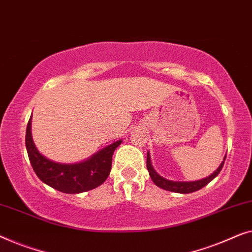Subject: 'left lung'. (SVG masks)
<instances>
[{
	"label": "left lung",
	"instance_id": "obj_1",
	"mask_svg": "<svg viewBox=\"0 0 252 252\" xmlns=\"http://www.w3.org/2000/svg\"><path fill=\"white\" fill-rule=\"evenodd\" d=\"M225 158H226V155L224 157V160H222V162L220 163V165L218 166V169L216 170L215 172H212L210 176L207 177V178L195 180V182H176V180H169V179L164 178V177L160 176L157 171H155L153 165H152L150 152H147L146 163H147V170H148V172H150L151 178L158 187H160V189H162L169 190V192L189 194V193H193V192H196V190H198V189H201L202 187L207 186L212 179L216 178V177L218 176V173L220 172V170L222 169Z\"/></svg>",
	"mask_w": 252,
	"mask_h": 252
}]
</instances>
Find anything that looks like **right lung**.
<instances>
[{
	"mask_svg": "<svg viewBox=\"0 0 252 252\" xmlns=\"http://www.w3.org/2000/svg\"><path fill=\"white\" fill-rule=\"evenodd\" d=\"M120 139L87 160L77 163H60L42 155L32 137V116L26 129V150L36 176L44 184L59 192L79 194L100 186L107 179L112 169V157L121 145Z\"/></svg>",
	"mask_w": 252,
	"mask_h": 252,
	"instance_id": "right-lung-1",
	"label": "right lung"
}]
</instances>
